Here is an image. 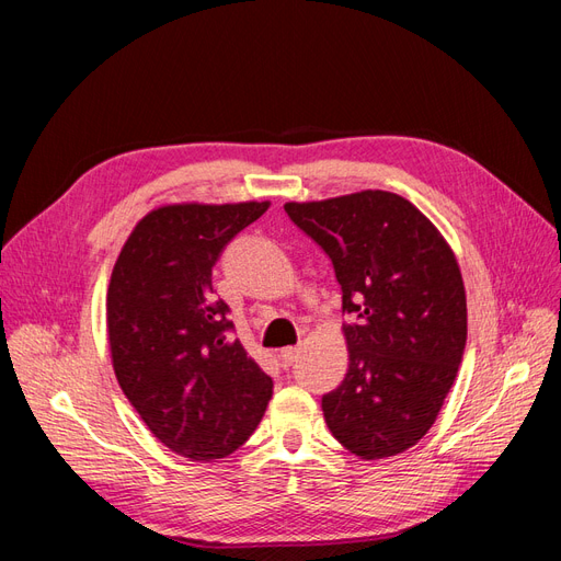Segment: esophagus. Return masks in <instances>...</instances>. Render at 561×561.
<instances>
[{
  "label": "esophagus",
  "mask_w": 561,
  "mask_h": 561,
  "mask_svg": "<svg viewBox=\"0 0 561 561\" xmlns=\"http://www.w3.org/2000/svg\"><path fill=\"white\" fill-rule=\"evenodd\" d=\"M299 355H301V348H299V346H287V348L280 351V360H283L285 365H293V363L299 360Z\"/></svg>",
  "instance_id": "esophagus-1"
}]
</instances>
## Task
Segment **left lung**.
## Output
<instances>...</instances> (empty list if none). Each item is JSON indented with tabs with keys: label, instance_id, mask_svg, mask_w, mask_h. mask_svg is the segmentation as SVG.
I'll list each match as a JSON object with an SVG mask.
<instances>
[{
	"label": "left lung",
	"instance_id": "obj_1",
	"mask_svg": "<svg viewBox=\"0 0 561 561\" xmlns=\"http://www.w3.org/2000/svg\"><path fill=\"white\" fill-rule=\"evenodd\" d=\"M285 213L332 260L353 316L346 377L322 396L328 428L367 461L414 447L463 360L466 290L451 248L410 201L381 190L285 203Z\"/></svg>",
	"mask_w": 561,
	"mask_h": 561
}]
</instances>
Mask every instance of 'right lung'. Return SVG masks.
<instances>
[{
  "label": "right lung",
  "instance_id": "add662e5",
  "mask_svg": "<svg viewBox=\"0 0 561 561\" xmlns=\"http://www.w3.org/2000/svg\"><path fill=\"white\" fill-rule=\"evenodd\" d=\"M268 201L163 206L124 243L107 290L118 386L161 443L192 461L239 449L260 426L274 381L233 339L213 266Z\"/></svg>",
  "mask_w": 561,
  "mask_h": 561
}]
</instances>
